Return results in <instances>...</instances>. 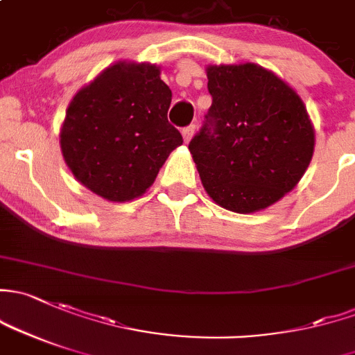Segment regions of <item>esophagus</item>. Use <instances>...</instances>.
I'll return each instance as SVG.
<instances>
[{
    "label": "esophagus",
    "instance_id": "esophagus-1",
    "mask_svg": "<svg viewBox=\"0 0 355 355\" xmlns=\"http://www.w3.org/2000/svg\"><path fill=\"white\" fill-rule=\"evenodd\" d=\"M196 134V125H187V128L182 129V136H184L185 143H189L192 139V136Z\"/></svg>",
    "mask_w": 355,
    "mask_h": 355
}]
</instances>
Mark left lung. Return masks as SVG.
I'll list each match as a JSON object with an SVG mask.
<instances>
[{
	"label": "left lung",
	"instance_id": "left-lung-1",
	"mask_svg": "<svg viewBox=\"0 0 355 355\" xmlns=\"http://www.w3.org/2000/svg\"><path fill=\"white\" fill-rule=\"evenodd\" d=\"M212 96L189 149L216 204L240 214L277 202L301 180L315 130L304 103L262 66H209Z\"/></svg>",
	"mask_w": 355,
	"mask_h": 355
}]
</instances>
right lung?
I'll list each match as a JSON object with an SVG mask.
<instances>
[{
	"label": "right lung",
	"mask_w": 355,
	"mask_h": 355,
	"mask_svg": "<svg viewBox=\"0 0 355 355\" xmlns=\"http://www.w3.org/2000/svg\"><path fill=\"white\" fill-rule=\"evenodd\" d=\"M171 89L153 64L117 62L71 100L61 129L66 165L85 187L125 202L151 187L184 143L168 122Z\"/></svg>",
	"instance_id": "obj_1"
}]
</instances>
